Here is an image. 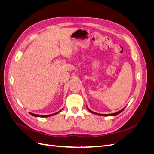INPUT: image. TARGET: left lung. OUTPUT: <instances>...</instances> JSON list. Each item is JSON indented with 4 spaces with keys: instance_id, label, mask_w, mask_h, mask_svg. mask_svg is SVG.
Segmentation results:
<instances>
[{
    "instance_id": "1",
    "label": "left lung",
    "mask_w": 154,
    "mask_h": 154,
    "mask_svg": "<svg viewBox=\"0 0 154 154\" xmlns=\"http://www.w3.org/2000/svg\"><path fill=\"white\" fill-rule=\"evenodd\" d=\"M87 109L88 110V111H89L91 113H92V114H96V115H99V116H115L118 115V114H120L121 112H122V111H123V110L126 108V106H125L123 109H122L121 110H119V111L117 112H115V113H113V114H98V113L94 112H93V111L89 109L88 108V106H87Z\"/></svg>"
}]
</instances>
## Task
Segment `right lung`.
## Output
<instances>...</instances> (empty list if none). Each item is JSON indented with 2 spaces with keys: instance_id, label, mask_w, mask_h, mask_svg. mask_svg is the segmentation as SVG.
<instances>
[{
  "instance_id": "1",
  "label": "right lung",
  "mask_w": 154,
  "mask_h": 154,
  "mask_svg": "<svg viewBox=\"0 0 154 154\" xmlns=\"http://www.w3.org/2000/svg\"><path fill=\"white\" fill-rule=\"evenodd\" d=\"M62 110H60V111L57 112L56 113H54V114H49V115H38V114H33V113H31V112H29V114L32 116H35V117H40V118H47V117H50V116H54V115H56L58 114L59 112H60L62 111Z\"/></svg>"
}]
</instances>
